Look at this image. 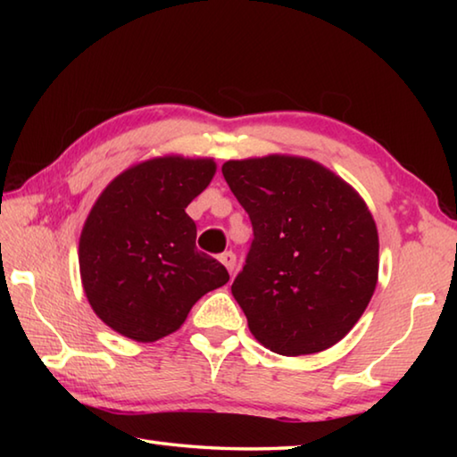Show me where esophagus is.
I'll return each instance as SVG.
<instances>
[{"mask_svg": "<svg viewBox=\"0 0 457 457\" xmlns=\"http://www.w3.org/2000/svg\"><path fill=\"white\" fill-rule=\"evenodd\" d=\"M220 262L228 268V272L231 274V272H234V268H236V253L234 252H223L220 256Z\"/></svg>", "mask_w": 457, "mask_h": 457, "instance_id": "34e87169", "label": "esophagus"}]
</instances>
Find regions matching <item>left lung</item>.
I'll use <instances>...</instances> for the list:
<instances>
[{
	"instance_id": "1",
	"label": "left lung",
	"mask_w": 457,
	"mask_h": 457,
	"mask_svg": "<svg viewBox=\"0 0 457 457\" xmlns=\"http://www.w3.org/2000/svg\"><path fill=\"white\" fill-rule=\"evenodd\" d=\"M253 242L231 284L253 338L286 357L330 349L359 322L378 280V234L365 199L312 159L226 161Z\"/></svg>"
}]
</instances>
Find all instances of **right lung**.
<instances>
[{"mask_svg": "<svg viewBox=\"0 0 457 457\" xmlns=\"http://www.w3.org/2000/svg\"><path fill=\"white\" fill-rule=\"evenodd\" d=\"M210 157L161 154L130 165L106 185L82 226L79 264L92 311L137 343L171 335L193 304L229 280L195 247L187 207L212 183Z\"/></svg>", "mask_w": 457, "mask_h": 457, "instance_id": "obj_1", "label": "right lung"}]
</instances>
